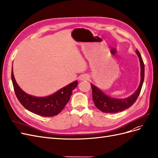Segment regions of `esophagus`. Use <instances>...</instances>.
Masks as SVG:
<instances>
[{"label":"esophagus","mask_w":158,"mask_h":158,"mask_svg":"<svg viewBox=\"0 0 158 158\" xmlns=\"http://www.w3.org/2000/svg\"><path fill=\"white\" fill-rule=\"evenodd\" d=\"M89 78V76L87 74H82L80 76V80L82 81H84V80H87Z\"/></svg>","instance_id":"1"}]
</instances>
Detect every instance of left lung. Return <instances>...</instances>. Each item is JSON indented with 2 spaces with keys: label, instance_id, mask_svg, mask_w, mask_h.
<instances>
[{
  "label": "left lung",
  "instance_id": "8db88e82",
  "mask_svg": "<svg viewBox=\"0 0 158 158\" xmlns=\"http://www.w3.org/2000/svg\"><path fill=\"white\" fill-rule=\"evenodd\" d=\"M136 53L137 54L140 60V82L138 89L135 91L131 96L125 99H117L113 98L105 94L102 90H100L98 87L94 84H91V86L92 88V98L95 106L96 107L103 113H117L119 111H124L134 104L139 95L142 87L143 82L144 80V64L143 62L141 55L137 49L136 50Z\"/></svg>",
  "mask_w": 158,
  "mask_h": 158
}]
</instances>
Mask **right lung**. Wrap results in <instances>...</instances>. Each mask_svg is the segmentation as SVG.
Instances as JSON below:
<instances>
[{
    "label": "right lung",
    "mask_w": 158,
    "mask_h": 158,
    "mask_svg": "<svg viewBox=\"0 0 158 158\" xmlns=\"http://www.w3.org/2000/svg\"><path fill=\"white\" fill-rule=\"evenodd\" d=\"M12 81L18 101L27 110L43 117H52L58 114L69 101L73 90L78 85V81L70 83L53 94L45 97H36L29 95L19 87L13 74Z\"/></svg>",
    "instance_id": "right-lung-1"
}]
</instances>
